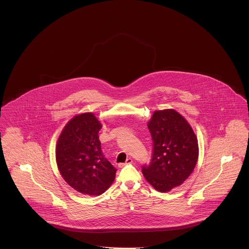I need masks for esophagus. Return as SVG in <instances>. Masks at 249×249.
Segmentation results:
<instances>
[{
  "instance_id": "34e87169",
  "label": "esophagus",
  "mask_w": 249,
  "mask_h": 249,
  "mask_svg": "<svg viewBox=\"0 0 249 249\" xmlns=\"http://www.w3.org/2000/svg\"><path fill=\"white\" fill-rule=\"evenodd\" d=\"M131 163H132V160H131L130 158H129V159H127L125 163H120L118 166H119V168H123L124 166H126V165H128V164H131Z\"/></svg>"
}]
</instances>
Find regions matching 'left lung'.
Masks as SVG:
<instances>
[{"instance_id": "1", "label": "left lung", "mask_w": 249, "mask_h": 249, "mask_svg": "<svg viewBox=\"0 0 249 249\" xmlns=\"http://www.w3.org/2000/svg\"><path fill=\"white\" fill-rule=\"evenodd\" d=\"M147 127L153 140L149 166L142 174L159 192H169L189 177L198 159L197 138L188 121L174 109L157 110Z\"/></svg>"}]
</instances>
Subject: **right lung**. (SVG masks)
I'll return each instance as SVG.
<instances>
[{
    "label": "right lung",
    "instance_id": "obj_1",
    "mask_svg": "<svg viewBox=\"0 0 249 249\" xmlns=\"http://www.w3.org/2000/svg\"><path fill=\"white\" fill-rule=\"evenodd\" d=\"M101 128L93 113H83L67 123L57 140L55 159L60 174L73 189L83 195H102L116 176L117 169L101 150Z\"/></svg>",
    "mask_w": 249,
    "mask_h": 249
}]
</instances>
